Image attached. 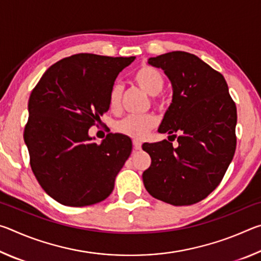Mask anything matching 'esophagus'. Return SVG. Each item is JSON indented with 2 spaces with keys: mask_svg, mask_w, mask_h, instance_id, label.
I'll use <instances>...</instances> for the list:
<instances>
[{
  "mask_svg": "<svg viewBox=\"0 0 261 261\" xmlns=\"http://www.w3.org/2000/svg\"><path fill=\"white\" fill-rule=\"evenodd\" d=\"M132 144H134V147H135V149H137V151H138V149H140L141 148V143L139 140H134L132 141Z\"/></svg>",
  "mask_w": 261,
  "mask_h": 261,
  "instance_id": "esophagus-1",
  "label": "esophagus"
}]
</instances>
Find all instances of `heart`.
<instances>
[{
	"instance_id": "obj_1",
	"label": "heart",
	"mask_w": 261,
	"mask_h": 261,
	"mask_svg": "<svg viewBox=\"0 0 261 261\" xmlns=\"http://www.w3.org/2000/svg\"><path fill=\"white\" fill-rule=\"evenodd\" d=\"M134 81L141 90L146 92L148 95L153 96L156 101V96L160 93L165 85V79L162 73L155 68L149 65H143L134 74ZM123 94V87L120 84H115L109 92L108 105L112 112L120 109ZM156 124V118L152 114L144 115H129L115 124V130L118 134L124 135L135 139H141L146 136L147 132L153 129Z\"/></svg>"
}]
</instances>
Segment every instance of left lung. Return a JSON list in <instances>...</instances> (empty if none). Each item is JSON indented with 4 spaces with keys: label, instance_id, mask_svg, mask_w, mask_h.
<instances>
[{
    "label": "left lung",
    "instance_id": "left-lung-1",
    "mask_svg": "<svg viewBox=\"0 0 261 261\" xmlns=\"http://www.w3.org/2000/svg\"><path fill=\"white\" fill-rule=\"evenodd\" d=\"M148 64L162 69L173 87L158 131L178 144H143L152 160L143 173L144 185L168 204H196L220 184L235 154L236 105L222 74L196 55L171 51L151 57Z\"/></svg>",
    "mask_w": 261,
    "mask_h": 261
}]
</instances>
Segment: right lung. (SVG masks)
I'll use <instances>...</instances> for the list:
<instances>
[{
    "mask_svg": "<svg viewBox=\"0 0 261 261\" xmlns=\"http://www.w3.org/2000/svg\"><path fill=\"white\" fill-rule=\"evenodd\" d=\"M130 57L76 54L53 64L29 99L24 141L35 178L60 204L93 205L112 193L132 151L127 136L100 144L88 129L108 112L109 92Z\"/></svg>",
    "mask_w": 261,
    "mask_h": 261,
    "instance_id": "add662e5",
    "label": "right lung"
}]
</instances>
